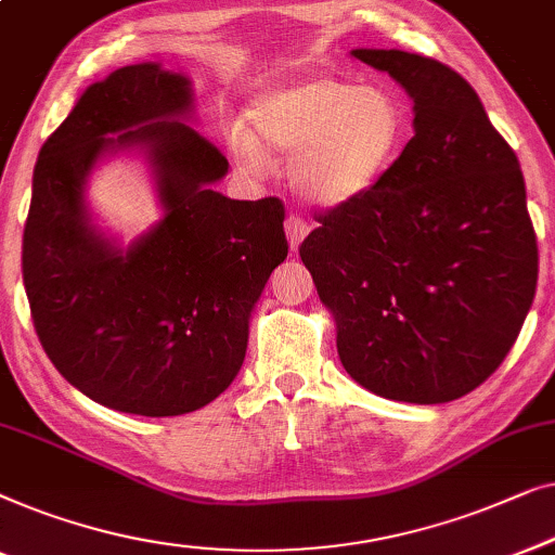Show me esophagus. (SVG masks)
Instances as JSON below:
<instances>
[{"instance_id":"esophagus-1","label":"esophagus","mask_w":555,"mask_h":555,"mask_svg":"<svg viewBox=\"0 0 555 555\" xmlns=\"http://www.w3.org/2000/svg\"><path fill=\"white\" fill-rule=\"evenodd\" d=\"M309 233V223L304 221V218H299V216H288L286 218V238H288V246L294 248H299V244L304 241V236H307Z\"/></svg>"}]
</instances>
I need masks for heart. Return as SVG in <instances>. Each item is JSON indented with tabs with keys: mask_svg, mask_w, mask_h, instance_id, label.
Wrapping results in <instances>:
<instances>
[{
	"mask_svg": "<svg viewBox=\"0 0 555 555\" xmlns=\"http://www.w3.org/2000/svg\"><path fill=\"white\" fill-rule=\"evenodd\" d=\"M246 130H231L241 166L261 173L267 153H291L288 181L319 206L366 196L408 140V118L392 92L330 75H307L256 92Z\"/></svg>",
	"mask_w": 555,
	"mask_h": 555,
	"instance_id": "obj_1",
	"label": "heart"
}]
</instances>
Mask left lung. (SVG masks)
I'll return each mask as SVG.
<instances>
[{
  "label": "left lung",
  "mask_w": 555,
  "mask_h": 555,
  "mask_svg": "<svg viewBox=\"0 0 555 555\" xmlns=\"http://www.w3.org/2000/svg\"><path fill=\"white\" fill-rule=\"evenodd\" d=\"M352 57L402 85L415 135L366 196L319 216L299 256L349 377L387 400L452 402L501 366L533 304L526 181L455 69L402 50Z\"/></svg>",
  "instance_id": "left-lung-1"
}]
</instances>
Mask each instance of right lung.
Masks as SVG:
<instances>
[{"instance_id":"1","label":"right lung","mask_w":555,"mask_h":555,"mask_svg":"<svg viewBox=\"0 0 555 555\" xmlns=\"http://www.w3.org/2000/svg\"><path fill=\"white\" fill-rule=\"evenodd\" d=\"M193 88L160 62L92 82L47 138L33 176L22 276L47 357L103 408L176 417L236 379L248 322L288 244L279 198L214 191L229 160L189 125ZM144 155L164 216L122 247L94 223L87 183Z\"/></svg>"}]
</instances>
